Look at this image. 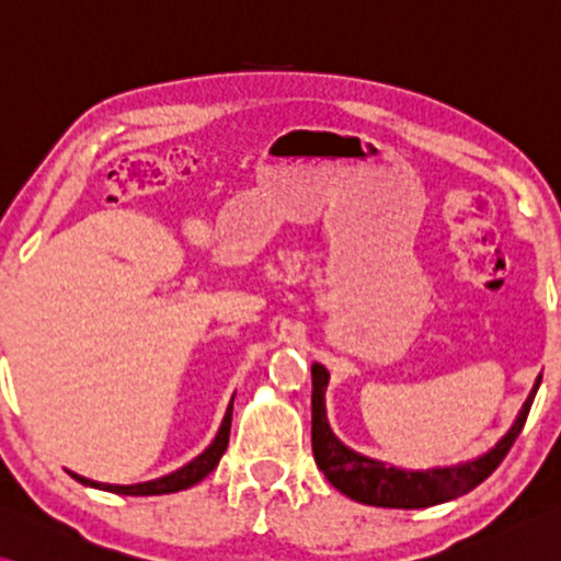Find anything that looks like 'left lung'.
Returning <instances> with one entry per match:
<instances>
[{
    "label": "left lung",
    "mask_w": 561,
    "mask_h": 561,
    "mask_svg": "<svg viewBox=\"0 0 561 561\" xmlns=\"http://www.w3.org/2000/svg\"><path fill=\"white\" fill-rule=\"evenodd\" d=\"M313 376V396H310V442H313V456L318 469L325 473V479L351 499L370 506H389V510H424L442 502L467 494L481 481L489 479L504 456L522 434L527 424L534 396L541 383V376L534 383L527 403H524L514 426L506 431L494 449H489L479 459L456 463V467H436L424 471L396 469L386 467L383 461L368 459V456L348 449L339 442L325 419V386H329V370L321 364L310 366Z\"/></svg>",
    "instance_id": "left-lung-1"
}]
</instances>
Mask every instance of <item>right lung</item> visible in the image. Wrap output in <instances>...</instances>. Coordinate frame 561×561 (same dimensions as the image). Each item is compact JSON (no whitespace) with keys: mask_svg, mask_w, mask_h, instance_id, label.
<instances>
[{"mask_svg":"<svg viewBox=\"0 0 561 561\" xmlns=\"http://www.w3.org/2000/svg\"><path fill=\"white\" fill-rule=\"evenodd\" d=\"M230 421H232V401L226 411V419H222V424L218 428V436L213 438V444L205 449L201 456H195L191 463H185V467H180L178 471L168 473V477H160V479H152V481H142V484H100V481H92V479H84L80 473L70 471V477L75 481H80L84 486H92V489H102V491H112V494H125V496H154V494H172V491H183V489H191L195 486L197 481H203L208 473L218 467L220 456L226 454L228 449V438H230Z\"/></svg>","mask_w":561,"mask_h":561,"instance_id":"1","label":"right lung"}]
</instances>
